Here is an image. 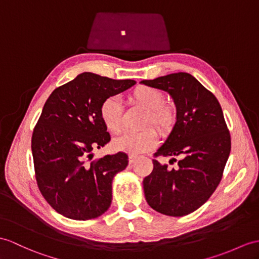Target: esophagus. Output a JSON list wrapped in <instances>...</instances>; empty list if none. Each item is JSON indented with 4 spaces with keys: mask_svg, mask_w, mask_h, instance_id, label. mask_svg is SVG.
Returning <instances> with one entry per match:
<instances>
[{
    "mask_svg": "<svg viewBox=\"0 0 259 259\" xmlns=\"http://www.w3.org/2000/svg\"><path fill=\"white\" fill-rule=\"evenodd\" d=\"M138 158H139V157H138V155L130 154V155H129V163H130V164H132V163H134V162H135Z\"/></svg>",
    "mask_w": 259,
    "mask_h": 259,
    "instance_id": "34e87169",
    "label": "esophagus"
}]
</instances>
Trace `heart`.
Returning a JSON list of instances; mask_svg holds the SVG:
<instances>
[{
	"label": "heart",
	"mask_w": 259,
	"mask_h": 259,
	"mask_svg": "<svg viewBox=\"0 0 259 259\" xmlns=\"http://www.w3.org/2000/svg\"><path fill=\"white\" fill-rule=\"evenodd\" d=\"M129 99L135 105L147 109L142 125H154L162 135H170L176 127L178 115L172 105L166 104L165 95L161 89L139 85L129 93ZM99 118L111 134H119L122 129V110L116 97H107L101 101L98 109ZM158 132L152 127L137 132H127L116 138L112 146L119 151L140 153L151 150L158 144Z\"/></svg>",
	"instance_id": "1"
}]
</instances>
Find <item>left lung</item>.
<instances>
[{
  "label": "left lung",
  "instance_id": "1",
  "mask_svg": "<svg viewBox=\"0 0 259 259\" xmlns=\"http://www.w3.org/2000/svg\"><path fill=\"white\" fill-rule=\"evenodd\" d=\"M142 83L167 92L178 120L169 138L154 153L153 170L143 180L144 195L155 211L184 216L196 211L218 188L231 152V135L215 96L188 73L158 77ZM158 156H179L177 169Z\"/></svg>",
  "mask_w": 259,
  "mask_h": 259
}]
</instances>
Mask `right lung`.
Wrapping results in <instances>:
<instances>
[{
  "label": "right lung",
  "mask_w": 259,
  "mask_h": 259,
  "mask_svg": "<svg viewBox=\"0 0 259 259\" xmlns=\"http://www.w3.org/2000/svg\"><path fill=\"white\" fill-rule=\"evenodd\" d=\"M135 83L82 73L46 100L32 135L35 178L46 202L65 218L93 220L109 208L113 176L129 161L124 152L93 160L94 150L110 141L98 109Z\"/></svg>",
  "instance_id": "add662e5"
}]
</instances>
